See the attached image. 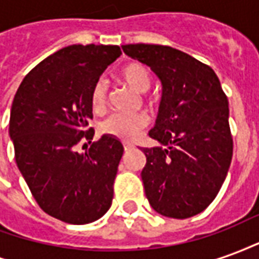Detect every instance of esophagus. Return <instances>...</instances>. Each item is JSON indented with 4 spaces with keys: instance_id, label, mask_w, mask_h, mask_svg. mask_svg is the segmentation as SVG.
Returning a JSON list of instances; mask_svg holds the SVG:
<instances>
[{
    "instance_id": "1",
    "label": "esophagus",
    "mask_w": 259,
    "mask_h": 259,
    "mask_svg": "<svg viewBox=\"0 0 259 259\" xmlns=\"http://www.w3.org/2000/svg\"><path fill=\"white\" fill-rule=\"evenodd\" d=\"M132 148H133V147H132V146H127V144H124V146H123V150H124V152L130 151V150H132Z\"/></svg>"
}]
</instances>
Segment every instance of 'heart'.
I'll return each mask as SVG.
<instances>
[{
	"mask_svg": "<svg viewBox=\"0 0 259 259\" xmlns=\"http://www.w3.org/2000/svg\"><path fill=\"white\" fill-rule=\"evenodd\" d=\"M119 79L124 84L132 87L137 93H146L151 87V74L148 69L141 64H129L119 72ZM91 108L94 112H102L108 102V84L105 80H98L91 90ZM148 123V118L144 113H112L100 123L102 135L111 136L119 140L130 141L140 135V132Z\"/></svg>",
	"mask_w": 259,
	"mask_h": 259,
	"instance_id": "1",
	"label": "heart"
}]
</instances>
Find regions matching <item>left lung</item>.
Segmentation results:
<instances>
[{"label": "left lung", "instance_id": "left-lung-1", "mask_svg": "<svg viewBox=\"0 0 259 259\" xmlns=\"http://www.w3.org/2000/svg\"><path fill=\"white\" fill-rule=\"evenodd\" d=\"M122 50L150 66L162 84L155 126L148 133L159 146L141 148L147 200L163 217H194L217 197L232 162L228 97L217 73L183 51L155 44Z\"/></svg>", "mask_w": 259, "mask_h": 259}]
</instances>
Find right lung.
<instances>
[{
	"mask_svg": "<svg viewBox=\"0 0 259 259\" xmlns=\"http://www.w3.org/2000/svg\"><path fill=\"white\" fill-rule=\"evenodd\" d=\"M120 54L118 46H68L31 69L15 94V161L40 208L62 222H94L112 204L122 143L102 135L85 152L76 146L93 140L91 90Z\"/></svg>",
	"mask_w": 259,
	"mask_h": 259,
	"instance_id": "add662e5",
	"label": "right lung"
}]
</instances>
